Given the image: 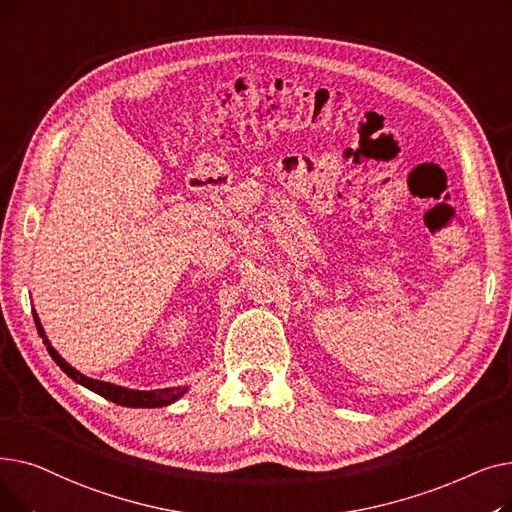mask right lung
Listing matches in <instances>:
<instances>
[{
    "label": "right lung",
    "mask_w": 512,
    "mask_h": 512,
    "mask_svg": "<svg viewBox=\"0 0 512 512\" xmlns=\"http://www.w3.org/2000/svg\"><path fill=\"white\" fill-rule=\"evenodd\" d=\"M33 317H35V326L39 330V336L43 338L45 346H47V353L51 355V359L56 361L60 365V369L68 375V378H72L76 384L89 388L91 392L116 402V405H122V407H132V409H155V407H168L172 405V402H176L180 396L186 394V388H164V390H130V388H122V386H116V384H110V382H101V380H93V378H87V375H83L80 371H76L72 365H68L60 353L56 351V348L51 346V342L45 338V330L41 326V321L37 317V313L33 311Z\"/></svg>",
    "instance_id": "obj_1"
}]
</instances>
